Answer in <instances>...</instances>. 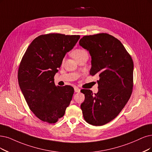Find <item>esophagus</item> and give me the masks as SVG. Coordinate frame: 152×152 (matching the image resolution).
Returning <instances> with one entry per match:
<instances>
[{
  "label": "esophagus",
  "instance_id": "34e87169",
  "mask_svg": "<svg viewBox=\"0 0 152 152\" xmlns=\"http://www.w3.org/2000/svg\"><path fill=\"white\" fill-rule=\"evenodd\" d=\"M80 90H81V89L78 87H76V86L75 87V92H76V93H80Z\"/></svg>",
  "mask_w": 152,
  "mask_h": 152
}]
</instances>
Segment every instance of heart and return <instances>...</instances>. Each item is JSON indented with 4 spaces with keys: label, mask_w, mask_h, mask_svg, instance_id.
Masks as SVG:
<instances>
[{
    "label": "heart",
    "mask_w": 152,
    "mask_h": 152,
    "mask_svg": "<svg viewBox=\"0 0 152 152\" xmlns=\"http://www.w3.org/2000/svg\"><path fill=\"white\" fill-rule=\"evenodd\" d=\"M86 54H88V53L86 50L84 49H75L72 53V57L74 58L75 59L80 58L82 57V56H83L84 55H86Z\"/></svg>",
    "instance_id": "b5f03b06"
}]
</instances>
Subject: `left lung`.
<instances>
[{"label":"left lung","instance_id":"left-lung-1","mask_svg":"<svg viewBox=\"0 0 152 152\" xmlns=\"http://www.w3.org/2000/svg\"><path fill=\"white\" fill-rule=\"evenodd\" d=\"M91 56L89 74L97 75L98 92L81 89V104L89 124L102 126L118 116L130 99L133 86V62L122 43L106 33L83 36L79 42Z\"/></svg>","mask_w":152,"mask_h":152}]
</instances>
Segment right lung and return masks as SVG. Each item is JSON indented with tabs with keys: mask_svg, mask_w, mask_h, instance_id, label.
Listing matches in <instances>:
<instances>
[{
	"mask_svg": "<svg viewBox=\"0 0 152 152\" xmlns=\"http://www.w3.org/2000/svg\"><path fill=\"white\" fill-rule=\"evenodd\" d=\"M80 38L79 35L51 33L35 38L22 58L18 81L30 110L39 119L55 123L65 113L74 88L56 86L54 77L66 54Z\"/></svg>",
	"mask_w": 152,
	"mask_h": 152,
	"instance_id": "1",
	"label": "right lung"
}]
</instances>
